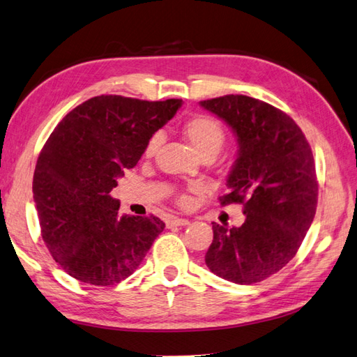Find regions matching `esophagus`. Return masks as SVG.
Segmentation results:
<instances>
[{"label": "esophagus", "mask_w": 357, "mask_h": 357, "mask_svg": "<svg viewBox=\"0 0 357 357\" xmlns=\"http://www.w3.org/2000/svg\"><path fill=\"white\" fill-rule=\"evenodd\" d=\"M185 225H188V219L172 218L167 220V227H185Z\"/></svg>", "instance_id": "obj_1"}]
</instances>
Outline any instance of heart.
Masks as SVG:
<instances>
[{
  "mask_svg": "<svg viewBox=\"0 0 357 357\" xmlns=\"http://www.w3.org/2000/svg\"><path fill=\"white\" fill-rule=\"evenodd\" d=\"M181 132L190 144L195 147V151L202 156V158H214L223 147L227 141V130L223 124L206 114H196L188 117L184 123L181 124ZM161 135L153 134L151 138L146 141L143 156L144 160H152L158 152L161 146ZM202 187L199 184L190 185L185 190H181L176 193V202L182 208H187L192 204V196L190 192H201Z\"/></svg>",
  "mask_w": 357,
  "mask_h": 357,
  "instance_id": "b5f03b06",
  "label": "heart"
}]
</instances>
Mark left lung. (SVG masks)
Listing matches in <instances>:
<instances>
[{
	"label": "left lung",
	"instance_id": "1",
	"mask_svg": "<svg viewBox=\"0 0 357 357\" xmlns=\"http://www.w3.org/2000/svg\"><path fill=\"white\" fill-rule=\"evenodd\" d=\"M201 106L225 120L238 139L222 206L242 204V227L213 222L205 263L220 278L252 284L283 269L300 250L318 204V179L307 138L278 107L229 94Z\"/></svg>",
	"mask_w": 357,
	"mask_h": 357
}]
</instances>
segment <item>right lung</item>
Here are the masks:
<instances>
[{"label": "right lung", "instance_id": "1", "mask_svg": "<svg viewBox=\"0 0 357 357\" xmlns=\"http://www.w3.org/2000/svg\"><path fill=\"white\" fill-rule=\"evenodd\" d=\"M181 103L97 96L66 114L48 137L33 175V197L40 236L68 275L112 286L144 260L164 222L153 214L119 216L111 192Z\"/></svg>", "mask_w": 357, "mask_h": 357}]
</instances>
